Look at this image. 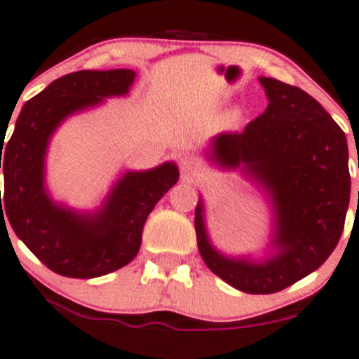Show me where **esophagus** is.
Listing matches in <instances>:
<instances>
[{"label":"esophagus","mask_w":359,"mask_h":359,"mask_svg":"<svg viewBox=\"0 0 359 359\" xmlns=\"http://www.w3.org/2000/svg\"><path fill=\"white\" fill-rule=\"evenodd\" d=\"M198 163H196V159L190 158V156H184L183 159L180 161V171H181V178L190 181L196 176V172H198Z\"/></svg>","instance_id":"obj_1"}]
</instances>
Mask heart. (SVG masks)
Instances as JSON below:
<instances>
[{
  "label": "heart",
  "instance_id": "1",
  "mask_svg": "<svg viewBox=\"0 0 359 359\" xmlns=\"http://www.w3.org/2000/svg\"><path fill=\"white\" fill-rule=\"evenodd\" d=\"M233 116H236V114H233Z\"/></svg>",
  "mask_w": 359,
  "mask_h": 359
}]
</instances>
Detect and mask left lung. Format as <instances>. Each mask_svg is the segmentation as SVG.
I'll list each match as a JSON object with an SVG mask.
<instances>
[{
  "instance_id": "1",
  "label": "left lung",
  "mask_w": 359,
  "mask_h": 359,
  "mask_svg": "<svg viewBox=\"0 0 359 359\" xmlns=\"http://www.w3.org/2000/svg\"><path fill=\"white\" fill-rule=\"evenodd\" d=\"M259 83L266 110L243 132L213 137L207 158L222 169H241L266 193L271 251L261 259L225 256L208 237L201 196L195 210L205 264L252 295L280 292L324 264L339 243L351 193L348 142L332 116L300 88L263 76Z\"/></svg>"
}]
</instances>
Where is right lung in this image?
<instances>
[{"label": "right lung", "instance_id": "right-lung-1", "mask_svg": "<svg viewBox=\"0 0 359 359\" xmlns=\"http://www.w3.org/2000/svg\"><path fill=\"white\" fill-rule=\"evenodd\" d=\"M134 79L132 69L62 76L23 104L8 144L3 146L5 139H0L5 176L0 220L6 219L18 239L57 275L96 278L130 263L149 213L180 178L175 163L126 171L95 212L72 210L47 190L46 158L60 123L104 98L127 95Z\"/></svg>", "mask_w": 359, "mask_h": 359}]
</instances>
